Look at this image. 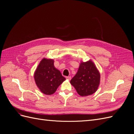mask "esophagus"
<instances>
[{
  "mask_svg": "<svg viewBox=\"0 0 134 134\" xmlns=\"http://www.w3.org/2000/svg\"><path fill=\"white\" fill-rule=\"evenodd\" d=\"M66 78L68 80H70L71 79V76H66Z\"/></svg>",
  "mask_w": 134,
  "mask_h": 134,
  "instance_id": "obj_1",
  "label": "esophagus"
}]
</instances>
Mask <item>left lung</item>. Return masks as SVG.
I'll list each match as a JSON object with an SVG mask.
<instances>
[{"mask_svg":"<svg viewBox=\"0 0 134 134\" xmlns=\"http://www.w3.org/2000/svg\"><path fill=\"white\" fill-rule=\"evenodd\" d=\"M100 82V74L94 64L90 60L80 63L78 72L70 80L78 94L88 96L93 94L98 89Z\"/></svg>","mask_w":134,"mask_h":134,"instance_id":"obj_1","label":"left lung"}]
</instances>
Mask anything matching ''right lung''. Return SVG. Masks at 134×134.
Listing matches in <instances>:
<instances>
[{
  "mask_svg": "<svg viewBox=\"0 0 134 134\" xmlns=\"http://www.w3.org/2000/svg\"><path fill=\"white\" fill-rule=\"evenodd\" d=\"M52 59H43L35 72L34 78L36 85L43 94H54L65 78L56 69Z\"/></svg>",
  "mask_w": 134,
  "mask_h": 134,
  "instance_id": "1",
  "label": "right lung"
}]
</instances>
